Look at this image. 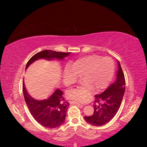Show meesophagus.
Segmentation results:
<instances>
[{
  "mask_svg": "<svg viewBox=\"0 0 147 147\" xmlns=\"http://www.w3.org/2000/svg\"><path fill=\"white\" fill-rule=\"evenodd\" d=\"M70 103H71V104H77L78 105H79V107H83V105L79 104V103H77V102H76L71 101V102H70Z\"/></svg>",
  "mask_w": 147,
  "mask_h": 147,
  "instance_id": "34e87169",
  "label": "esophagus"
}]
</instances>
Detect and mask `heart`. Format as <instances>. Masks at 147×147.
Listing matches in <instances>:
<instances>
[{
  "instance_id": "b5f03b06",
  "label": "heart",
  "mask_w": 147,
  "mask_h": 147,
  "mask_svg": "<svg viewBox=\"0 0 147 147\" xmlns=\"http://www.w3.org/2000/svg\"><path fill=\"white\" fill-rule=\"evenodd\" d=\"M114 62L110 57H103L97 55H87L76 60L65 68L64 81L69 84L76 82L80 76H83L84 88L98 92L108 86L114 75ZM68 96L76 102H84L87 96L82 90H72Z\"/></svg>"
}]
</instances>
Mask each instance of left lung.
I'll use <instances>...</instances> for the list:
<instances>
[{
    "mask_svg": "<svg viewBox=\"0 0 147 147\" xmlns=\"http://www.w3.org/2000/svg\"><path fill=\"white\" fill-rule=\"evenodd\" d=\"M118 69L115 82L104 92L95 95L94 112L85 120L93 126H100L112 120L119 109L125 92V78L120 62L117 61Z\"/></svg>",
    "mask_w": 147,
    "mask_h": 147,
    "instance_id": "obj_1",
    "label": "left lung"
}]
</instances>
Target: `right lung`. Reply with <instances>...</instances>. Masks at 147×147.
I'll return each instance as SVG.
<instances>
[{"label": "right lung", "instance_id": "obj_1", "mask_svg": "<svg viewBox=\"0 0 147 147\" xmlns=\"http://www.w3.org/2000/svg\"><path fill=\"white\" fill-rule=\"evenodd\" d=\"M69 54L70 52H59L51 50L40 52L34 55L27 62L25 70L38 59L62 61ZM23 92L24 100L31 114L41 125L49 128H55L64 123L69 103L64 99V93L61 90L56 88L46 99L36 100L28 92L23 81Z\"/></svg>", "mask_w": 147, "mask_h": 147}]
</instances>
